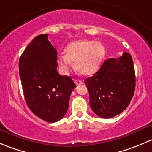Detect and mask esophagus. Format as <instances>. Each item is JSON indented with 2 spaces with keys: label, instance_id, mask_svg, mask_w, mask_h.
Here are the masks:
<instances>
[{
  "label": "esophagus",
  "instance_id": "obj_1",
  "mask_svg": "<svg viewBox=\"0 0 152 152\" xmlns=\"http://www.w3.org/2000/svg\"><path fill=\"white\" fill-rule=\"evenodd\" d=\"M75 83H76V85H79L83 84V82H82V80H79V79H76V80H75Z\"/></svg>",
  "mask_w": 152,
  "mask_h": 152
}]
</instances>
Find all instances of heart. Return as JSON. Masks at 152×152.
Returning a JSON list of instances; mask_svg holds the SVG:
<instances>
[{"instance_id":"obj_1","label":"heart","mask_w":152,"mask_h":152,"mask_svg":"<svg viewBox=\"0 0 152 152\" xmlns=\"http://www.w3.org/2000/svg\"><path fill=\"white\" fill-rule=\"evenodd\" d=\"M65 54L58 56V63L61 70L65 73L75 61V68L85 76L97 71L105 54L103 44L92 40H78L71 42L65 50Z\"/></svg>"}]
</instances>
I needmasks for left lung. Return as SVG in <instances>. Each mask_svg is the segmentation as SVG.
Masks as SVG:
<instances>
[{
  "mask_svg": "<svg viewBox=\"0 0 152 152\" xmlns=\"http://www.w3.org/2000/svg\"><path fill=\"white\" fill-rule=\"evenodd\" d=\"M90 105L98 116L115 117L126 109L135 89V73L132 56L124 52L118 59H108L92 77L85 80Z\"/></svg>",
  "mask_w": 152,
  "mask_h": 152,
  "instance_id": "left-lung-1",
  "label": "left lung"
}]
</instances>
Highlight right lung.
Listing matches in <instances>:
<instances>
[{
	"label": "right lung",
	"instance_id": "add662e5",
	"mask_svg": "<svg viewBox=\"0 0 152 152\" xmlns=\"http://www.w3.org/2000/svg\"><path fill=\"white\" fill-rule=\"evenodd\" d=\"M37 36L19 59V72L26 102L39 118L54 123L65 116L71 92L72 78L57 72V52L48 39Z\"/></svg>",
	"mask_w": 152,
	"mask_h": 152
}]
</instances>
